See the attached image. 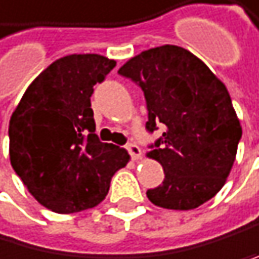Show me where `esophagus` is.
I'll list each match as a JSON object with an SVG mask.
<instances>
[{
	"mask_svg": "<svg viewBox=\"0 0 259 259\" xmlns=\"http://www.w3.org/2000/svg\"><path fill=\"white\" fill-rule=\"evenodd\" d=\"M126 149H128V152H130V155L133 157V160H141L142 158V150H141V147L139 146H136V144H128L126 146Z\"/></svg>",
	"mask_w": 259,
	"mask_h": 259,
	"instance_id": "obj_1",
	"label": "esophagus"
}]
</instances>
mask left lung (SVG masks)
Instances as JSON below:
<instances>
[{
  "label": "left lung",
  "mask_w": 259,
  "mask_h": 259,
  "mask_svg": "<svg viewBox=\"0 0 259 259\" xmlns=\"http://www.w3.org/2000/svg\"><path fill=\"white\" fill-rule=\"evenodd\" d=\"M120 75L144 91L149 131L165 133L147 157L163 166V184L149 200L166 210H194L226 184L242 138L226 84L191 51L163 45L124 62Z\"/></svg>",
  "instance_id": "8db88e82"
}]
</instances>
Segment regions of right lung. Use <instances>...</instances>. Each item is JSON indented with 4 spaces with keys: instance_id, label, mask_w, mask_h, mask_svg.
Segmentation results:
<instances>
[{
    "instance_id": "right-lung-1",
    "label": "right lung",
    "mask_w": 259,
    "mask_h": 259,
    "mask_svg": "<svg viewBox=\"0 0 259 259\" xmlns=\"http://www.w3.org/2000/svg\"><path fill=\"white\" fill-rule=\"evenodd\" d=\"M115 65L101 54L57 59L30 83L11 115V165L35 200L54 213L99 205L112 176L131 158L94 133L93 86Z\"/></svg>"
}]
</instances>
